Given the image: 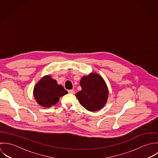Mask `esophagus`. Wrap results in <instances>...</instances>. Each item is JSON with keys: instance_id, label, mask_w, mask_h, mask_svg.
Instances as JSON below:
<instances>
[{"instance_id": "obj_1", "label": "esophagus", "mask_w": 158, "mask_h": 158, "mask_svg": "<svg viewBox=\"0 0 158 158\" xmlns=\"http://www.w3.org/2000/svg\"><path fill=\"white\" fill-rule=\"evenodd\" d=\"M68 92L70 94H74V90H73V89L72 90H68Z\"/></svg>"}]
</instances>
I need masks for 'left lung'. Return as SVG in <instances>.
<instances>
[{
	"label": "left lung",
	"mask_w": 158,
	"mask_h": 158,
	"mask_svg": "<svg viewBox=\"0 0 158 158\" xmlns=\"http://www.w3.org/2000/svg\"><path fill=\"white\" fill-rule=\"evenodd\" d=\"M82 90L76 94L80 104L89 111H96L106 103L108 89L103 79L96 73L84 76L81 80Z\"/></svg>",
	"instance_id": "1"
}]
</instances>
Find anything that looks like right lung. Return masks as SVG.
<instances>
[{
    "label": "right lung",
    "mask_w": 158,
    "mask_h": 158,
    "mask_svg": "<svg viewBox=\"0 0 158 158\" xmlns=\"http://www.w3.org/2000/svg\"><path fill=\"white\" fill-rule=\"evenodd\" d=\"M61 85L50 76H44L35 85L33 95L36 102L43 107H50L59 101L60 97L67 94Z\"/></svg>",
    "instance_id": "add662e5"
}]
</instances>
